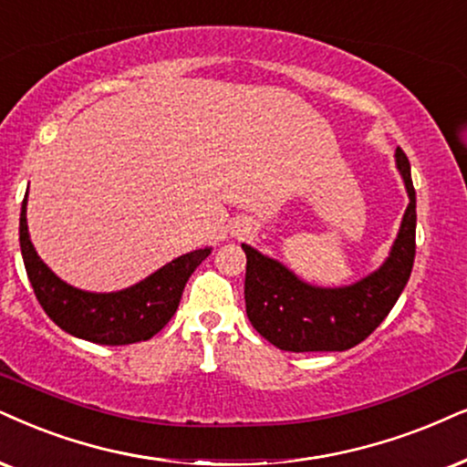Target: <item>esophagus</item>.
I'll return each instance as SVG.
<instances>
[{
    "mask_svg": "<svg viewBox=\"0 0 467 467\" xmlns=\"http://www.w3.org/2000/svg\"><path fill=\"white\" fill-rule=\"evenodd\" d=\"M250 230H252V228H250V226H247V223H245V226H244V228H241V234H247V233H250Z\"/></svg>",
    "mask_w": 467,
    "mask_h": 467,
    "instance_id": "34e87169",
    "label": "esophagus"
}]
</instances>
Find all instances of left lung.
Returning <instances> with one entry per match:
<instances>
[{
	"label": "left lung",
	"instance_id": "8db88e82",
	"mask_svg": "<svg viewBox=\"0 0 467 467\" xmlns=\"http://www.w3.org/2000/svg\"><path fill=\"white\" fill-rule=\"evenodd\" d=\"M407 204L390 256L356 285L321 288L306 285L274 258L244 247L245 312L263 338L282 351H347L379 327L410 280L416 256V190L410 159L397 149Z\"/></svg>",
	"mask_w": 467,
	"mask_h": 467
}]
</instances>
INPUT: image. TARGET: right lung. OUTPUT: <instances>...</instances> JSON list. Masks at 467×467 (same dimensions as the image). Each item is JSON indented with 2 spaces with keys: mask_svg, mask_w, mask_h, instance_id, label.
I'll return each mask as SVG.
<instances>
[{
  "mask_svg": "<svg viewBox=\"0 0 467 467\" xmlns=\"http://www.w3.org/2000/svg\"><path fill=\"white\" fill-rule=\"evenodd\" d=\"M27 196L21 204L19 241L23 263L38 304L64 332L97 345H131L161 332L179 308L182 288L211 247L174 258L161 269L116 293H88L60 280L34 250L27 233Z\"/></svg>",
  "mask_w": 467,
  "mask_h": 467,
  "instance_id": "add662e5",
  "label": "right lung"
}]
</instances>
